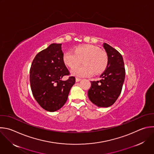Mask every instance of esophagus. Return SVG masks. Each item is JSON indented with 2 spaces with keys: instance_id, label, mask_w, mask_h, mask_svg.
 <instances>
[{
  "instance_id": "1",
  "label": "esophagus",
  "mask_w": 154,
  "mask_h": 154,
  "mask_svg": "<svg viewBox=\"0 0 154 154\" xmlns=\"http://www.w3.org/2000/svg\"><path fill=\"white\" fill-rule=\"evenodd\" d=\"M81 80V79H80V78H75V82H79V81H80Z\"/></svg>"
}]
</instances>
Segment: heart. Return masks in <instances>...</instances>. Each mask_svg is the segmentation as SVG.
<instances>
[{
	"instance_id": "1",
	"label": "heart",
	"mask_w": 154,
	"mask_h": 154,
	"mask_svg": "<svg viewBox=\"0 0 154 154\" xmlns=\"http://www.w3.org/2000/svg\"><path fill=\"white\" fill-rule=\"evenodd\" d=\"M83 61L84 66L73 68L71 74L77 77H89L94 73L99 75L107 68L109 59L107 54L103 51L93 45L80 46L74 51H69L63 56L64 63L72 68Z\"/></svg>"
}]
</instances>
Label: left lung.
<instances>
[{
    "instance_id": "8db88e82",
    "label": "left lung",
    "mask_w": 154,
    "mask_h": 154,
    "mask_svg": "<svg viewBox=\"0 0 154 154\" xmlns=\"http://www.w3.org/2000/svg\"><path fill=\"white\" fill-rule=\"evenodd\" d=\"M109 63L99 81H92L88 95L92 103L98 107L112 105L121 94L125 78V68L122 56L117 50L104 43Z\"/></svg>"
}]
</instances>
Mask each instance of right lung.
<instances>
[{
    "instance_id": "add662e5",
    "label": "right lung",
    "mask_w": 154,
    "mask_h": 154,
    "mask_svg": "<svg viewBox=\"0 0 154 154\" xmlns=\"http://www.w3.org/2000/svg\"><path fill=\"white\" fill-rule=\"evenodd\" d=\"M69 74L63 62L62 44H51L35 56L29 71V81L32 95L43 109L54 112L65 105L75 82L72 76L62 80Z\"/></svg>"
}]
</instances>
